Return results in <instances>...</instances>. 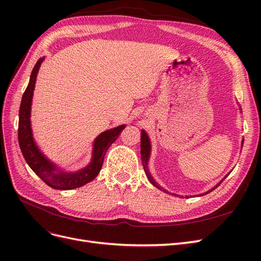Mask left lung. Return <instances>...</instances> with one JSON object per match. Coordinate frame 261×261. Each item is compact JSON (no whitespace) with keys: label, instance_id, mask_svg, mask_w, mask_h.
<instances>
[{"label":"left lung","instance_id":"8db88e82","mask_svg":"<svg viewBox=\"0 0 261 261\" xmlns=\"http://www.w3.org/2000/svg\"><path fill=\"white\" fill-rule=\"evenodd\" d=\"M244 143V140L242 141V144ZM150 151H151V146H150V140H149V137H148V135H147V133L143 129L141 130V137H140V155H141V162H143V165H144V170H145V172H146V175H147V177H148V179H149V181L150 183H151L153 186H155L156 188H159V189H161V191H163V192H167L168 193V191H165V189H163L159 184L156 183V181L153 179V177L151 176V174H150V172H149V169H148V160H149V156H150ZM228 175V174H227ZM226 175V176H227ZM225 176V177H226ZM224 177V178H225ZM224 178L220 181V183H218L215 187L213 188H211L210 191H208V192H206L204 194H201V195H199V196H202V195H207L208 193H210V192H212L213 189H216L221 183H222V181L224 180ZM188 196H186V198H187Z\"/></svg>","mask_w":261,"mask_h":261}]
</instances>
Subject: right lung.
I'll list each match as a JSON object with an SVG mask.
<instances>
[{"label": "right lung", "mask_w": 261, "mask_h": 261, "mask_svg": "<svg viewBox=\"0 0 261 261\" xmlns=\"http://www.w3.org/2000/svg\"><path fill=\"white\" fill-rule=\"evenodd\" d=\"M44 58L39 59L31 72L29 84L22 94L21 103L19 108V121H18V143L26 162L36 174L40 177L44 183L61 191H68L81 187L89 183L96 177L103 164V159L107 150L120 136L125 125H120L115 128L101 133L93 143L92 158L90 163L86 168L76 172H66L58 168L53 162L48 160L43 153L37 147L33 130L30 125V110L31 101L37 80V74Z\"/></svg>", "instance_id": "add662e5"}]
</instances>
